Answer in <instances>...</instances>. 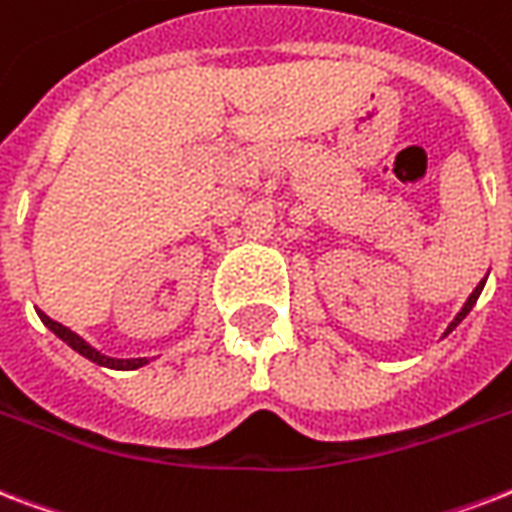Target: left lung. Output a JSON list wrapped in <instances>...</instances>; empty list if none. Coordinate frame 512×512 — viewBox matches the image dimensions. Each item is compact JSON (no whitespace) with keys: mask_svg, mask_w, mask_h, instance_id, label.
<instances>
[{"mask_svg":"<svg viewBox=\"0 0 512 512\" xmlns=\"http://www.w3.org/2000/svg\"><path fill=\"white\" fill-rule=\"evenodd\" d=\"M483 284H486V279H483V282L478 284V287H475V290H473V295L467 298V303H464V308H462V311H459V314H456V319H454V322H451V327H448V333H451V330H454V327L459 325V322H462L464 317H467V314H470V308L475 306V300H478V295H481Z\"/></svg>","mask_w":512,"mask_h":512,"instance_id":"obj_1","label":"left lung"}]
</instances>
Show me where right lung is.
I'll return each instance as SVG.
<instances>
[{
    "label": "right lung",
    "instance_id": "obj_1",
    "mask_svg": "<svg viewBox=\"0 0 512 512\" xmlns=\"http://www.w3.org/2000/svg\"><path fill=\"white\" fill-rule=\"evenodd\" d=\"M37 314H39V319H42V322H45V325H48L50 330L58 335V338H61V341L69 343L74 351H80L83 357H88V360L96 362V365H104V368H117V370H134V368H139V365H144V362H147L144 357H142V360H112V357H104L101 351H96L93 346H88V343H85L77 333H72L69 327L58 325V322H53V319H50L48 314H42V311H37Z\"/></svg>",
    "mask_w": 512,
    "mask_h": 512
}]
</instances>
